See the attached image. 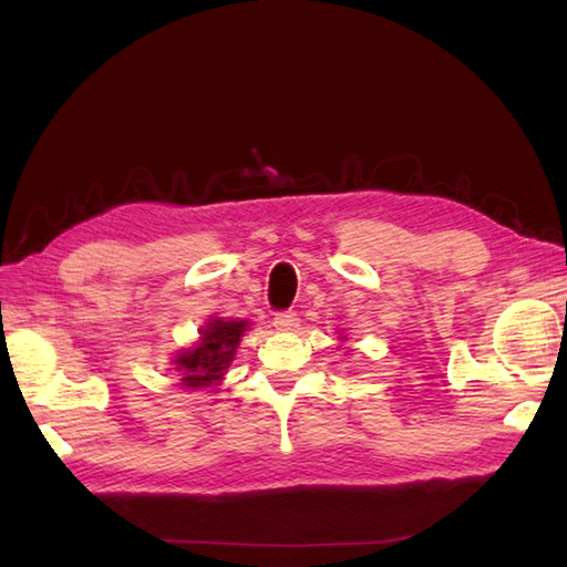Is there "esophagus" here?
<instances>
[{
	"label": "esophagus",
	"mask_w": 567,
	"mask_h": 567,
	"mask_svg": "<svg viewBox=\"0 0 567 567\" xmlns=\"http://www.w3.org/2000/svg\"><path fill=\"white\" fill-rule=\"evenodd\" d=\"M272 323L277 331H297L299 317H297V311H277Z\"/></svg>",
	"instance_id": "34e87169"
}]
</instances>
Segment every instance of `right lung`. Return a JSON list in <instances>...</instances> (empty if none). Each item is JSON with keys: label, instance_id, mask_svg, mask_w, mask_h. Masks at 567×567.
I'll use <instances>...</instances> for the list:
<instances>
[{"label": "right lung", "instance_id": "add662e5", "mask_svg": "<svg viewBox=\"0 0 567 567\" xmlns=\"http://www.w3.org/2000/svg\"><path fill=\"white\" fill-rule=\"evenodd\" d=\"M248 329V321L236 319H209L207 327L199 329V343L195 348L177 353L173 360L185 388H209L224 378L231 365L240 336Z\"/></svg>", "mask_w": 567, "mask_h": 567}]
</instances>
